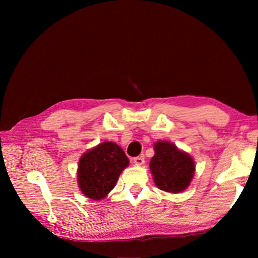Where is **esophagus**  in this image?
<instances>
[{
	"label": "esophagus",
	"instance_id": "obj_1",
	"mask_svg": "<svg viewBox=\"0 0 258 258\" xmlns=\"http://www.w3.org/2000/svg\"><path fill=\"white\" fill-rule=\"evenodd\" d=\"M133 161H134V164H137V165H142L143 163H145V157H143V156L134 157Z\"/></svg>",
	"mask_w": 258,
	"mask_h": 258
}]
</instances>
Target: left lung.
<instances>
[{
    "label": "left lung",
    "instance_id": "left-lung-1",
    "mask_svg": "<svg viewBox=\"0 0 258 258\" xmlns=\"http://www.w3.org/2000/svg\"><path fill=\"white\" fill-rule=\"evenodd\" d=\"M149 166L156 185L172 194L185 190L195 173V163L191 157L165 141L155 145V156Z\"/></svg>",
    "mask_w": 258,
    "mask_h": 258
}]
</instances>
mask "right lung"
I'll list each match as a JSON object with an SVG mask.
<instances>
[{"label":"right lung","mask_w":258,"mask_h":258,"mask_svg":"<svg viewBox=\"0 0 258 258\" xmlns=\"http://www.w3.org/2000/svg\"><path fill=\"white\" fill-rule=\"evenodd\" d=\"M128 165V158L119 146L103 142L85 152L78 164L77 181L87 198L100 200L116 185L118 176Z\"/></svg>","instance_id":"obj_1"}]
</instances>
